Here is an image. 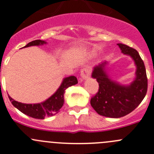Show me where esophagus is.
Instances as JSON below:
<instances>
[{"label": "esophagus", "mask_w": 154, "mask_h": 154, "mask_svg": "<svg viewBox=\"0 0 154 154\" xmlns=\"http://www.w3.org/2000/svg\"><path fill=\"white\" fill-rule=\"evenodd\" d=\"M90 68L89 67H85L82 69L80 71V76H81L82 79L86 80V79L89 78L90 77Z\"/></svg>", "instance_id": "obj_1"}]
</instances>
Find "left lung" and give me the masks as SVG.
Here are the masks:
<instances>
[{
    "label": "left lung",
    "instance_id": "left-lung-1",
    "mask_svg": "<svg viewBox=\"0 0 154 154\" xmlns=\"http://www.w3.org/2000/svg\"><path fill=\"white\" fill-rule=\"evenodd\" d=\"M118 45L122 52L130 55L137 67L136 77L128 86L121 85L109 77L106 61L93 68L92 77L99 83V90L90 104L99 115L109 118H121L131 112L140 105L147 91V77L143 60L137 50L125 44Z\"/></svg>",
    "mask_w": 154,
    "mask_h": 154
}]
</instances>
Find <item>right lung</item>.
Masks as SVG:
<instances>
[{
	"mask_svg": "<svg viewBox=\"0 0 154 154\" xmlns=\"http://www.w3.org/2000/svg\"><path fill=\"white\" fill-rule=\"evenodd\" d=\"M45 43L46 42L42 40H35V41L30 42L29 43H28L25 46V48L33 46V45H41L45 44ZM78 82H77V77L74 76H70L68 77H66L63 80L61 86L57 89V91L48 100L40 103L26 104V103L15 101L11 97H9V99L13 106L23 114H26V116L34 118V119H44L45 117L52 116L59 112L64 104V94L65 93V90L69 87L75 85Z\"/></svg>",
	"mask_w": 154,
	"mask_h": 154,
	"instance_id": "obj_1",
	"label": "right lung"
}]
</instances>
